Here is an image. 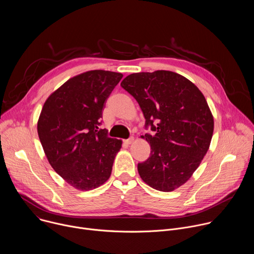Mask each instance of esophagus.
<instances>
[{
  "instance_id": "34e87169",
  "label": "esophagus",
  "mask_w": 254,
  "mask_h": 254,
  "mask_svg": "<svg viewBox=\"0 0 254 254\" xmlns=\"http://www.w3.org/2000/svg\"><path fill=\"white\" fill-rule=\"evenodd\" d=\"M133 140H134V137H133V136H130L129 138L126 139V140H125V142H126V143H127V144H130V143H132V142H133Z\"/></svg>"
}]
</instances>
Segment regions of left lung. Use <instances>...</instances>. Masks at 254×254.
Masks as SVG:
<instances>
[{
    "instance_id": "8db88e82",
    "label": "left lung",
    "mask_w": 254,
    "mask_h": 254,
    "mask_svg": "<svg viewBox=\"0 0 254 254\" xmlns=\"http://www.w3.org/2000/svg\"><path fill=\"white\" fill-rule=\"evenodd\" d=\"M137 101L150 142L147 161L137 164L144 183L171 192L190 179L206 155L214 129L208 103L198 87L172 71L139 72L121 83Z\"/></svg>"
}]
</instances>
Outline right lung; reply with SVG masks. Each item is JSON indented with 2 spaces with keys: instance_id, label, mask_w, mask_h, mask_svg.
Returning a JSON list of instances; mask_svg holds the SVG:
<instances>
[{
  "instance_id": "add662e5",
  "label": "right lung",
  "mask_w": 254,
  "mask_h": 254,
  "mask_svg": "<svg viewBox=\"0 0 254 254\" xmlns=\"http://www.w3.org/2000/svg\"><path fill=\"white\" fill-rule=\"evenodd\" d=\"M122 73L91 70L67 80L45 101L37 129L45 155L66 182L88 191L111 177L122 140L99 128L105 101Z\"/></svg>"
}]
</instances>
